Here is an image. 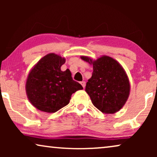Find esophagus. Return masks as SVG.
<instances>
[{"label": "esophagus", "mask_w": 157, "mask_h": 157, "mask_svg": "<svg viewBox=\"0 0 157 157\" xmlns=\"http://www.w3.org/2000/svg\"><path fill=\"white\" fill-rule=\"evenodd\" d=\"M81 84L82 85L83 89H85V87H86V82H85V81H82V82H81Z\"/></svg>", "instance_id": "34e87169"}]
</instances>
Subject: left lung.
I'll list each match as a JSON object with an SVG mask.
<instances>
[{
	"label": "left lung",
	"instance_id": "1",
	"mask_svg": "<svg viewBox=\"0 0 157 157\" xmlns=\"http://www.w3.org/2000/svg\"><path fill=\"white\" fill-rule=\"evenodd\" d=\"M81 59L93 65L94 71L86 83V91L94 106L107 114L119 111L130 94L129 79L122 66L108 56L96 60L81 56Z\"/></svg>",
	"mask_w": 157,
	"mask_h": 157
}]
</instances>
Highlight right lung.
Returning a JSON list of instances; mask_svg holds the SVG:
<instances>
[{
    "mask_svg": "<svg viewBox=\"0 0 157 157\" xmlns=\"http://www.w3.org/2000/svg\"><path fill=\"white\" fill-rule=\"evenodd\" d=\"M65 58L48 53L36 63L28 75L25 91L29 101L38 110L55 113L69 104L72 94L83 89L73 80L69 69L61 70Z\"/></svg>",
    "mask_w": 157,
    "mask_h": 157,
    "instance_id": "obj_1",
    "label": "right lung"
}]
</instances>
